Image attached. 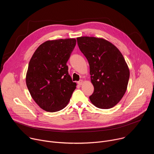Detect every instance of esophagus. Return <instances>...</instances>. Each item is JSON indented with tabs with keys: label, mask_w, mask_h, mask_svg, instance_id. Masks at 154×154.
I'll use <instances>...</instances> for the list:
<instances>
[{
	"label": "esophagus",
	"mask_w": 154,
	"mask_h": 154,
	"mask_svg": "<svg viewBox=\"0 0 154 154\" xmlns=\"http://www.w3.org/2000/svg\"><path fill=\"white\" fill-rule=\"evenodd\" d=\"M77 83H78L79 85H82V83H83V80H79V81L77 82Z\"/></svg>",
	"instance_id": "34e87169"
}]
</instances>
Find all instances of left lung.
I'll use <instances>...</instances> for the list:
<instances>
[{"instance_id":"obj_1","label":"left lung","mask_w":154,"mask_h":154,"mask_svg":"<svg viewBox=\"0 0 154 154\" xmlns=\"http://www.w3.org/2000/svg\"><path fill=\"white\" fill-rule=\"evenodd\" d=\"M79 48L89 63L94 93L91 103L101 109L115 106L124 96L130 71L125 59L112 43L103 38H77Z\"/></svg>"}]
</instances>
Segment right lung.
I'll return each instance as SVG.
<instances>
[{
    "label": "right lung",
    "mask_w": 154,
    "mask_h": 154,
    "mask_svg": "<svg viewBox=\"0 0 154 154\" xmlns=\"http://www.w3.org/2000/svg\"><path fill=\"white\" fill-rule=\"evenodd\" d=\"M75 45L74 38L47 41L30 60L26 85L33 99L44 110L55 112L63 109L76 88L66 65Z\"/></svg>",
    "instance_id": "right-lung-1"
}]
</instances>
